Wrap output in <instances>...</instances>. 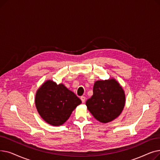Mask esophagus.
<instances>
[{
  "instance_id": "obj_1",
  "label": "esophagus",
  "mask_w": 160,
  "mask_h": 160,
  "mask_svg": "<svg viewBox=\"0 0 160 160\" xmlns=\"http://www.w3.org/2000/svg\"><path fill=\"white\" fill-rule=\"evenodd\" d=\"M80 99H81V100H82V103H84V102H85V101H86V98L84 96H82V97H80Z\"/></svg>"
}]
</instances>
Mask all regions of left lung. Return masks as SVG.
Returning a JSON list of instances; mask_svg holds the SVG:
<instances>
[{
	"label": "left lung",
	"instance_id": "1",
	"mask_svg": "<svg viewBox=\"0 0 160 160\" xmlns=\"http://www.w3.org/2000/svg\"><path fill=\"white\" fill-rule=\"evenodd\" d=\"M124 91L114 78L98 80L94 83L93 94L86 101L88 110L102 123L119 117L125 105Z\"/></svg>",
	"mask_w": 160,
	"mask_h": 160
}]
</instances>
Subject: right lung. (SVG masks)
Instances as JSON below:
<instances>
[{"label": "right lung", "instance_id": "obj_1", "mask_svg": "<svg viewBox=\"0 0 160 160\" xmlns=\"http://www.w3.org/2000/svg\"><path fill=\"white\" fill-rule=\"evenodd\" d=\"M35 103L42 119L57 127L67 121L72 111L82 101L63 83L58 85L52 80H48L38 89Z\"/></svg>", "mask_w": 160, "mask_h": 160}]
</instances>
